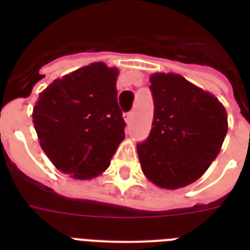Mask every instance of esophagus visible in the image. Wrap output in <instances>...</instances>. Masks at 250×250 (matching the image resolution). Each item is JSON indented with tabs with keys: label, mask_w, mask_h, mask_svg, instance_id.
I'll return each mask as SVG.
<instances>
[{
	"label": "esophagus",
	"mask_w": 250,
	"mask_h": 250,
	"mask_svg": "<svg viewBox=\"0 0 250 250\" xmlns=\"http://www.w3.org/2000/svg\"><path fill=\"white\" fill-rule=\"evenodd\" d=\"M132 117H133V111H128V113L123 114V118H125V122H131V121H132Z\"/></svg>",
	"instance_id": "34e87169"
}]
</instances>
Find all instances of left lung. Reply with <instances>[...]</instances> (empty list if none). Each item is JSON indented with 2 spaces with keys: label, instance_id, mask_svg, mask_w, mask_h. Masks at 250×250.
I'll return each instance as SVG.
<instances>
[{
  "label": "left lung",
  "instance_id": "obj_1",
  "mask_svg": "<svg viewBox=\"0 0 250 250\" xmlns=\"http://www.w3.org/2000/svg\"><path fill=\"white\" fill-rule=\"evenodd\" d=\"M154 104L152 129L139 143L145 176L156 186L176 189L196 182L219 154L229 129L218 98L178 74L150 78Z\"/></svg>",
  "mask_w": 250,
  "mask_h": 250
}]
</instances>
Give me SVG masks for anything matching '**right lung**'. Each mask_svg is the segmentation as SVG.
<instances>
[{"instance_id": "add662e5", "label": "right lung", "mask_w": 250, "mask_h": 250, "mask_svg": "<svg viewBox=\"0 0 250 250\" xmlns=\"http://www.w3.org/2000/svg\"><path fill=\"white\" fill-rule=\"evenodd\" d=\"M117 68L96 62L54 80L33 107L40 145L53 165L76 179L105 171L125 139Z\"/></svg>"}]
</instances>
